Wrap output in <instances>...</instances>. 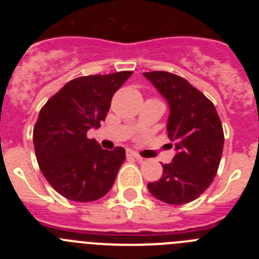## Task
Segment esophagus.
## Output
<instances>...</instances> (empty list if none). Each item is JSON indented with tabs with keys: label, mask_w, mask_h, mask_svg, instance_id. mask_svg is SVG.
Returning a JSON list of instances; mask_svg holds the SVG:
<instances>
[{
	"label": "esophagus",
	"mask_w": 259,
	"mask_h": 259,
	"mask_svg": "<svg viewBox=\"0 0 259 259\" xmlns=\"http://www.w3.org/2000/svg\"><path fill=\"white\" fill-rule=\"evenodd\" d=\"M127 155H128V157L135 158V159H136V161H139V162H143L144 161V158L141 157V155H139V154H137V153H135V152H131V150H130V152H127Z\"/></svg>",
	"instance_id": "esophagus-1"
}]
</instances>
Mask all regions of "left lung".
Masks as SVG:
<instances>
[{
  "label": "left lung",
  "mask_w": 259,
  "mask_h": 259,
  "mask_svg": "<svg viewBox=\"0 0 259 259\" xmlns=\"http://www.w3.org/2000/svg\"><path fill=\"white\" fill-rule=\"evenodd\" d=\"M170 107L167 135L175 145L171 163L148 189L158 200L183 205L206 191L217 175L223 152L224 135L215 106L197 88L166 71L144 72ZM172 146V144H170Z\"/></svg>",
  "instance_id": "8db88e82"
}]
</instances>
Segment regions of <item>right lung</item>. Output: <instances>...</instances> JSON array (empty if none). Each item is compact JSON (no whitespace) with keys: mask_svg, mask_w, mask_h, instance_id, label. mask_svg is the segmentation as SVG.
<instances>
[{"mask_svg":"<svg viewBox=\"0 0 259 259\" xmlns=\"http://www.w3.org/2000/svg\"><path fill=\"white\" fill-rule=\"evenodd\" d=\"M131 75L120 71L76 77L40 110L33 128L36 158L48 183L67 200L91 202L113 187L125 150L102 149L87 132L101 127L114 93Z\"/></svg>","mask_w":259,"mask_h":259,"instance_id":"1","label":"right lung"}]
</instances>
